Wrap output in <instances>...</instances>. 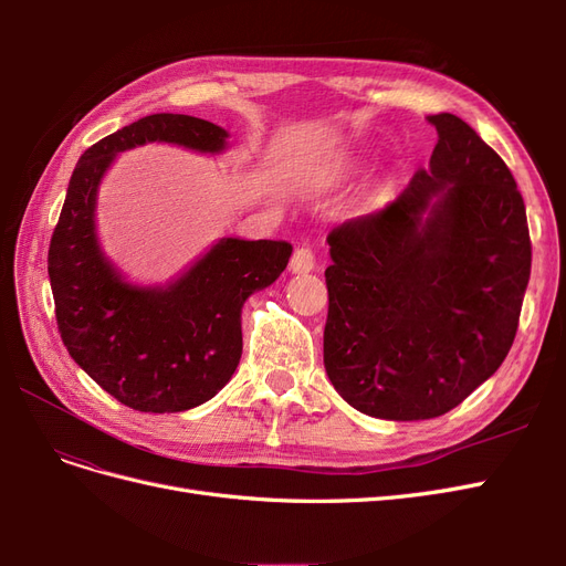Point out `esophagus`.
<instances>
[{
  "instance_id": "1",
  "label": "esophagus",
  "mask_w": 566,
  "mask_h": 566,
  "mask_svg": "<svg viewBox=\"0 0 566 566\" xmlns=\"http://www.w3.org/2000/svg\"><path fill=\"white\" fill-rule=\"evenodd\" d=\"M316 266L314 252L310 248H297L293 252V260H290V271L293 273H310Z\"/></svg>"
}]
</instances>
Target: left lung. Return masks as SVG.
<instances>
[{
	"label": "left lung",
	"instance_id": "obj_1",
	"mask_svg": "<svg viewBox=\"0 0 566 566\" xmlns=\"http://www.w3.org/2000/svg\"><path fill=\"white\" fill-rule=\"evenodd\" d=\"M403 193L328 233L325 373L382 420L449 413L515 342L531 273L526 208L503 158L458 115Z\"/></svg>",
	"mask_w": 566,
	"mask_h": 566
}]
</instances>
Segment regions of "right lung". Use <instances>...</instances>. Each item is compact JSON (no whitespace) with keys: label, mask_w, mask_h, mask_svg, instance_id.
I'll return each instance as SVG.
<instances>
[{"label":"right lung","mask_w":566,"mask_h":566,"mask_svg":"<svg viewBox=\"0 0 566 566\" xmlns=\"http://www.w3.org/2000/svg\"><path fill=\"white\" fill-rule=\"evenodd\" d=\"M229 132L208 119L156 113L82 153L49 243L59 333L73 361L111 397L144 413L210 401L243 354L245 300L276 281L293 245L221 238L165 287L127 283L98 248L96 191L117 153L165 142L221 153Z\"/></svg>","instance_id":"1"}]
</instances>
